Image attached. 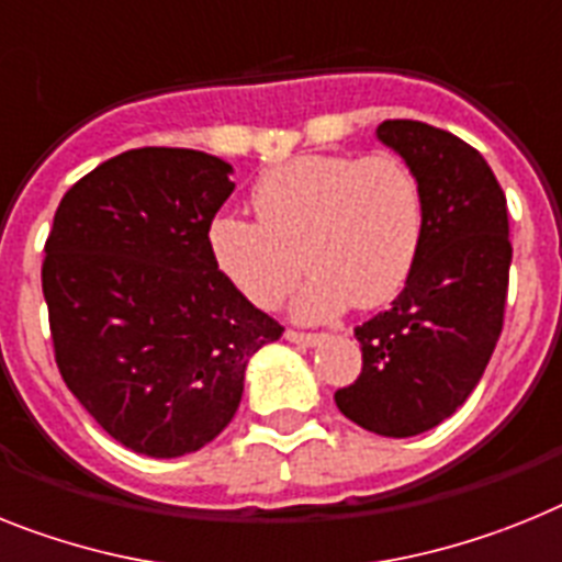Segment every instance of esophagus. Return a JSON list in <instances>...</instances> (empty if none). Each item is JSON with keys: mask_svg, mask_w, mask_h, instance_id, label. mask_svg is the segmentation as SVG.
Listing matches in <instances>:
<instances>
[{"mask_svg": "<svg viewBox=\"0 0 562 562\" xmlns=\"http://www.w3.org/2000/svg\"><path fill=\"white\" fill-rule=\"evenodd\" d=\"M285 339H289V342H296V346H317L319 339H323V334L294 331V328H289V331H285Z\"/></svg>", "mask_w": 562, "mask_h": 562, "instance_id": "esophagus-1", "label": "esophagus"}]
</instances>
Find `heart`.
<instances>
[{
	"label": "heart",
	"mask_w": 562,
	"mask_h": 562,
	"mask_svg": "<svg viewBox=\"0 0 562 562\" xmlns=\"http://www.w3.org/2000/svg\"><path fill=\"white\" fill-rule=\"evenodd\" d=\"M257 223L220 216L211 254L257 308H277L303 268L314 280L296 300L303 319L369 311L403 291L423 243V191L394 154H305L268 168L251 188Z\"/></svg>",
	"instance_id": "b5f03b06"
}]
</instances>
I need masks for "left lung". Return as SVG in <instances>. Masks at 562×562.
I'll return each instance as SVG.
<instances>
[{
	"label": "left lung",
	"mask_w": 562,
	"mask_h": 562,
	"mask_svg": "<svg viewBox=\"0 0 562 562\" xmlns=\"http://www.w3.org/2000/svg\"><path fill=\"white\" fill-rule=\"evenodd\" d=\"M376 136L419 179L423 243L389 311L353 328L362 371L334 394L351 423L414 437L460 408L492 360L506 317V193L477 148L417 120H385Z\"/></svg>",
	"instance_id": "8db88e82"
}]
</instances>
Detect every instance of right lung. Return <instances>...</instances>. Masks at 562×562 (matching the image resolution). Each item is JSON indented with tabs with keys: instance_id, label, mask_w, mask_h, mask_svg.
I'll return each instance as SVG.
<instances>
[{
	"instance_id": "right-lung-1",
	"label": "right lung",
	"mask_w": 562,
	"mask_h": 562,
	"mask_svg": "<svg viewBox=\"0 0 562 562\" xmlns=\"http://www.w3.org/2000/svg\"><path fill=\"white\" fill-rule=\"evenodd\" d=\"M231 165L134 148L70 186L45 239L42 294L65 385L125 449L200 451L243 400L245 366L280 323L211 254Z\"/></svg>"
}]
</instances>
